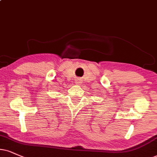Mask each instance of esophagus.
<instances>
[{
	"mask_svg": "<svg viewBox=\"0 0 157 157\" xmlns=\"http://www.w3.org/2000/svg\"><path fill=\"white\" fill-rule=\"evenodd\" d=\"M76 82H77V83H80V80H77Z\"/></svg>",
	"mask_w": 157,
	"mask_h": 157,
	"instance_id": "1",
	"label": "esophagus"
}]
</instances>
